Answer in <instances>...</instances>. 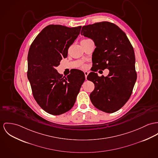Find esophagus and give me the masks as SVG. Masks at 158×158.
Listing matches in <instances>:
<instances>
[{
  "instance_id": "1",
  "label": "esophagus",
  "mask_w": 158,
  "mask_h": 158,
  "mask_svg": "<svg viewBox=\"0 0 158 158\" xmlns=\"http://www.w3.org/2000/svg\"><path fill=\"white\" fill-rule=\"evenodd\" d=\"M84 74H85V79H86V77H87V76L88 75V74H89V73L88 72H84Z\"/></svg>"
}]
</instances>
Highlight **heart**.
Returning a JSON list of instances; mask_svg holds the SVG:
<instances>
[{
  "instance_id": "1",
  "label": "heart",
  "mask_w": 158,
  "mask_h": 158,
  "mask_svg": "<svg viewBox=\"0 0 158 158\" xmlns=\"http://www.w3.org/2000/svg\"><path fill=\"white\" fill-rule=\"evenodd\" d=\"M84 40H86V39H84ZM82 68H84V69H85V68H86V65H82Z\"/></svg>"
}]
</instances>
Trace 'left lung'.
Masks as SVG:
<instances>
[{
	"label": "left lung",
	"instance_id": "left-lung-1",
	"mask_svg": "<svg viewBox=\"0 0 158 158\" xmlns=\"http://www.w3.org/2000/svg\"><path fill=\"white\" fill-rule=\"evenodd\" d=\"M81 34L94 42L95 67L109 70L106 77L98 76L94 72L87 76L94 84L90 100L97 109L115 112L128 101L136 80L133 46L122 29L109 22L84 26Z\"/></svg>",
	"mask_w": 158,
	"mask_h": 158
}]
</instances>
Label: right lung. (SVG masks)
Masks as SVG:
<instances>
[{
  "mask_svg": "<svg viewBox=\"0 0 158 158\" xmlns=\"http://www.w3.org/2000/svg\"><path fill=\"white\" fill-rule=\"evenodd\" d=\"M81 27L48 25L29 50L27 75L32 94L39 106L50 114L61 115L72 109L85 81V74L79 70L64 77L55 69L67 56L68 49Z\"/></svg>",
  "mask_w": 158,
  "mask_h": 158,
  "instance_id": "add662e5",
  "label": "right lung"
}]
</instances>
